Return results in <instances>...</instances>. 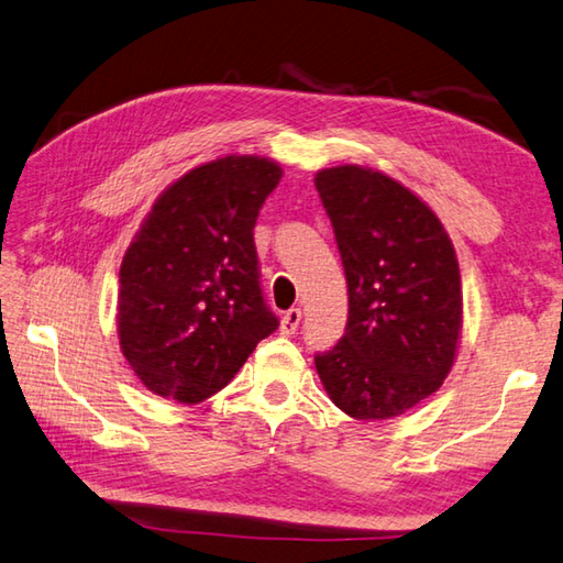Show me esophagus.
Returning a JSON list of instances; mask_svg holds the SVG:
<instances>
[{
  "label": "esophagus",
  "mask_w": 563,
  "mask_h": 563,
  "mask_svg": "<svg viewBox=\"0 0 563 563\" xmlns=\"http://www.w3.org/2000/svg\"><path fill=\"white\" fill-rule=\"evenodd\" d=\"M300 319H302V310L300 307H290L288 312L283 314V319H280V332L283 334H295L297 332V327H300Z\"/></svg>",
  "instance_id": "obj_1"
}]
</instances>
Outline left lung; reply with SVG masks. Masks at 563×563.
<instances>
[{
  "instance_id": "8db88e82",
  "label": "left lung",
  "mask_w": 563,
  "mask_h": 563,
  "mask_svg": "<svg viewBox=\"0 0 563 563\" xmlns=\"http://www.w3.org/2000/svg\"><path fill=\"white\" fill-rule=\"evenodd\" d=\"M314 187L346 273L344 336L314 354L329 398L356 420H388L439 390L456 356L461 275L437 214L388 175L319 170Z\"/></svg>"
}]
</instances>
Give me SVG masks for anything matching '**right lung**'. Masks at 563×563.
<instances>
[{
	"mask_svg": "<svg viewBox=\"0 0 563 563\" xmlns=\"http://www.w3.org/2000/svg\"><path fill=\"white\" fill-rule=\"evenodd\" d=\"M280 165L227 156L165 190L119 271V341L141 383L200 402L278 329L261 288L253 227Z\"/></svg>",
	"mask_w": 563,
	"mask_h": 563,
	"instance_id": "right-lung-1",
	"label": "right lung"
}]
</instances>
